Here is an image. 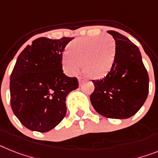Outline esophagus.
Masks as SVG:
<instances>
[{"mask_svg": "<svg viewBox=\"0 0 158 158\" xmlns=\"http://www.w3.org/2000/svg\"><path fill=\"white\" fill-rule=\"evenodd\" d=\"M78 81H79V85H80V86H81L82 83H84V81H85V79L82 77H78Z\"/></svg>", "mask_w": 158, "mask_h": 158, "instance_id": "34e87169", "label": "esophagus"}]
</instances>
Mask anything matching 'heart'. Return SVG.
I'll list each match as a JSON object with an SVG mask.
<instances>
[{"instance_id":"heart-1","label":"heart","mask_w":158,"mask_h":158,"mask_svg":"<svg viewBox=\"0 0 158 158\" xmlns=\"http://www.w3.org/2000/svg\"><path fill=\"white\" fill-rule=\"evenodd\" d=\"M68 52L62 55V67L69 75L76 74L81 68L92 77L106 76L113 67L116 56L114 38L106 35L96 37L80 38L71 42Z\"/></svg>"}]
</instances>
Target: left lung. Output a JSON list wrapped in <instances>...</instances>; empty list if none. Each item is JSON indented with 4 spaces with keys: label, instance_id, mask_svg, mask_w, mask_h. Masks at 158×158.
<instances>
[{
    "label": "left lung",
    "instance_id": "8db88e82",
    "mask_svg": "<svg viewBox=\"0 0 158 158\" xmlns=\"http://www.w3.org/2000/svg\"><path fill=\"white\" fill-rule=\"evenodd\" d=\"M107 32L115 40V60L106 76L93 81L90 101L102 116L127 118L140 110L148 97V74L137 46L116 31Z\"/></svg>",
    "mask_w": 158,
    "mask_h": 158
}]
</instances>
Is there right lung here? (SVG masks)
<instances>
[{
	"mask_svg": "<svg viewBox=\"0 0 158 158\" xmlns=\"http://www.w3.org/2000/svg\"><path fill=\"white\" fill-rule=\"evenodd\" d=\"M73 38L41 37L20 53L10 75V105L21 123L46 132L64 118L66 97L78 88L62 69V52Z\"/></svg>",
	"mask_w": 158,
	"mask_h": 158,
	"instance_id": "1",
	"label": "right lung"
}]
</instances>
